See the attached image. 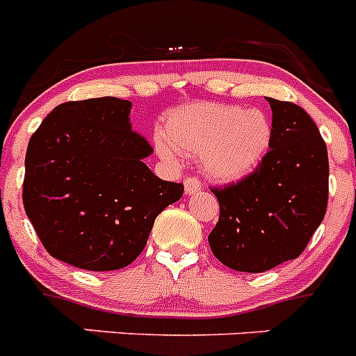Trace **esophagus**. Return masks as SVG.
<instances>
[{"label": "esophagus", "instance_id": "esophagus-1", "mask_svg": "<svg viewBox=\"0 0 356 356\" xmlns=\"http://www.w3.org/2000/svg\"><path fill=\"white\" fill-rule=\"evenodd\" d=\"M184 187H185V194L191 196V194H196L201 191V181L197 178H185L184 181Z\"/></svg>", "mask_w": 356, "mask_h": 356}]
</instances>
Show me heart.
Returning a JSON list of instances; mask_svg holds the SVG:
<instances>
[{
    "label": "heart",
    "instance_id": "1",
    "mask_svg": "<svg viewBox=\"0 0 356 356\" xmlns=\"http://www.w3.org/2000/svg\"><path fill=\"white\" fill-rule=\"evenodd\" d=\"M271 140V119L260 108L194 103L171 112L156 151L169 163H178L181 155H200L205 176L228 184L259 168Z\"/></svg>",
    "mask_w": 356,
    "mask_h": 356
}]
</instances>
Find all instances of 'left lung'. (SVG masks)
I'll use <instances>...</instances> for the list:
<instances>
[{
	"label": "left lung",
	"mask_w": 356,
	"mask_h": 356,
	"mask_svg": "<svg viewBox=\"0 0 356 356\" xmlns=\"http://www.w3.org/2000/svg\"><path fill=\"white\" fill-rule=\"evenodd\" d=\"M271 149L241 181L212 188L219 221L209 244L216 259L241 273H264L298 259L325 219L328 151L301 106L267 97Z\"/></svg>",
	"instance_id": "1"
}]
</instances>
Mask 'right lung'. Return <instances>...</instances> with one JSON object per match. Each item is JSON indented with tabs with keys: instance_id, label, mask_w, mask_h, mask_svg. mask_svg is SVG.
I'll return each instance as SVG.
<instances>
[{
	"instance_id": "right-lung-1",
	"label": "right lung",
	"mask_w": 356,
	"mask_h": 356,
	"mask_svg": "<svg viewBox=\"0 0 356 356\" xmlns=\"http://www.w3.org/2000/svg\"><path fill=\"white\" fill-rule=\"evenodd\" d=\"M131 102L105 96L55 106L31 135L23 203L51 257L85 271H115L146 246L156 216L184 194L144 159Z\"/></svg>"
}]
</instances>
